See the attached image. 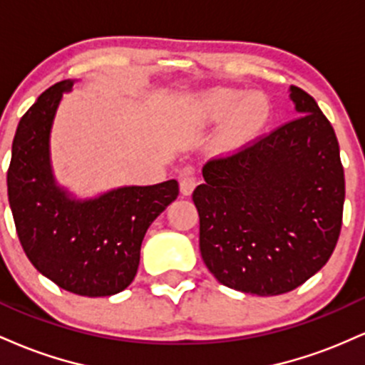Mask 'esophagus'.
Here are the masks:
<instances>
[{
	"instance_id": "34e87169",
	"label": "esophagus",
	"mask_w": 365,
	"mask_h": 365,
	"mask_svg": "<svg viewBox=\"0 0 365 365\" xmlns=\"http://www.w3.org/2000/svg\"><path fill=\"white\" fill-rule=\"evenodd\" d=\"M197 185V178L192 170H185L182 175V180H180V192L183 195H190L194 192V188Z\"/></svg>"
}]
</instances>
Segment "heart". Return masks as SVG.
<instances>
[{
    "instance_id": "1",
    "label": "heart",
    "mask_w": 365,
    "mask_h": 365,
    "mask_svg": "<svg viewBox=\"0 0 365 365\" xmlns=\"http://www.w3.org/2000/svg\"><path fill=\"white\" fill-rule=\"evenodd\" d=\"M269 111V103L264 96L254 94L244 99V92L232 89L211 92L200 103V113L209 120H221L232 115L221 135L225 145H237L249 139L266 123Z\"/></svg>"
}]
</instances>
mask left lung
Wrapping results in <instances>:
<instances>
[{
	"label": "left lung",
	"mask_w": 365,
	"mask_h": 365,
	"mask_svg": "<svg viewBox=\"0 0 365 365\" xmlns=\"http://www.w3.org/2000/svg\"><path fill=\"white\" fill-rule=\"evenodd\" d=\"M300 116L209 159L192 194L199 247L225 287L254 295L295 290L328 262L340 237V145L312 96L292 86Z\"/></svg>",
	"instance_id": "8db88e82"
}]
</instances>
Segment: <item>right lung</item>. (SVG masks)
<instances>
[{"label":"right lung","instance_id":"1","mask_svg":"<svg viewBox=\"0 0 365 365\" xmlns=\"http://www.w3.org/2000/svg\"><path fill=\"white\" fill-rule=\"evenodd\" d=\"M46 89L16 127L8 168V200L20 244L32 266L66 292L115 295L137 274L149 225L178 195V182L121 187L92 200H73L54 185L49 132L63 92Z\"/></svg>","mask_w":365,"mask_h":365}]
</instances>
